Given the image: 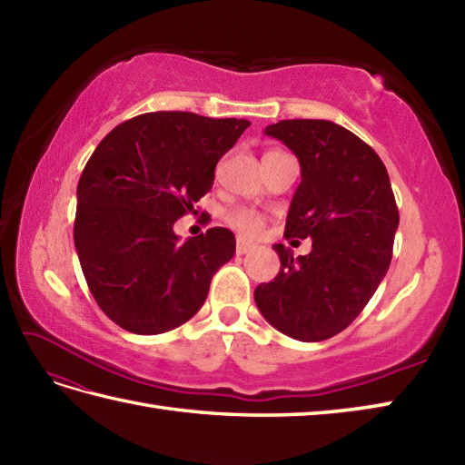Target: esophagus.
<instances>
[{"label": "esophagus", "instance_id": "esophagus-1", "mask_svg": "<svg viewBox=\"0 0 465 465\" xmlns=\"http://www.w3.org/2000/svg\"><path fill=\"white\" fill-rule=\"evenodd\" d=\"M252 250V243H248V242H243V240H238V245H235V252H238V255H243V253H248Z\"/></svg>", "mask_w": 465, "mask_h": 465}]
</instances>
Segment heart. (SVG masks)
Masks as SVG:
<instances>
[{"mask_svg": "<svg viewBox=\"0 0 465 465\" xmlns=\"http://www.w3.org/2000/svg\"><path fill=\"white\" fill-rule=\"evenodd\" d=\"M227 223H230L235 232L252 238V235H258L262 232L263 217L258 212L248 210V207H238V210L227 213Z\"/></svg>", "mask_w": 465, "mask_h": 465, "instance_id": "obj_1", "label": "heart"}]
</instances>
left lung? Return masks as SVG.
Returning <instances> with one entry per match:
<instances>
[{
  "label": "left lung",
  "instance_id": "8db88e82",
  "mask_svg": "<svg viewBox=\"0 0 465 465\" xmlns=\"http://www.w3.org/2000/svg\"><path fill=\"white\" fill-rule=\"evenodd\" d=\"M300 160L285 238L312 240L293 258L275 243L282 270L253 292L262 315L300 341H323L358 318L390 268L400 225L380 155L328 120H283L265 127Z\"/></svg>",
  "mask_w": 465,
  "mask_h": 465
}]
</instances>
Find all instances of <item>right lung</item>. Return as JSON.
<instances>
[{
	"instance_id": "right-lung-1",
	"label": "right lung",
	"mask_w": 465,
	"mask_h": 465,
	"mask_svg": "<svg viewBox=\"0 0 465 465\" xmlns=\"http://www.w3.org/2000/svg\"><path fill=\"white\" fill-rule=\"evenodd\" d=\"M248 120L152 112L107 134L77 183L74 242L87 288L120 328L155 335L202 308L235 253L225 227L180 242L173 223L212 190Z\"/></svg>"
}]
</instances>
